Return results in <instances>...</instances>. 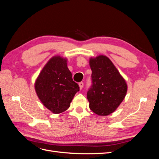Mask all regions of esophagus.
Wrapping results in <instances>:
<instances>
[{
    "label": "esophagus",
    "instance_id": "1",
    "mask_svg": "<svg viewBox=\"0 0 159 159\" xmlns=\"http://www.w3.org/2000/svg\"><path fill=\"white\" fill-rule=\"evenodd\" d=\"M79 86H80V89H81L83 88V86H84V83L82 82V81H81V82L79 83Z\"/></svg>",
    "mask_w": 159,
    "mask_h": 159
}]
</instances>
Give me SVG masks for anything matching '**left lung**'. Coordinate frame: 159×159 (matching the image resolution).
<instances>
[{"label": "left lung", "instance_id": "1", "mask_svg": "<svg viewBox=\"0 0 159 159\" xmlns=\"http://www.w3.org/2000/svg\"><path fill=\"white\" fill-rule=\"evenodd\" d=\"M91 86L87 93L90 109L95 114L106 116L114 112L125 97L127 85L107 56L90 58Z\"/></svg>", "mask_w": 159, "mask_h": 159}]
</instances>
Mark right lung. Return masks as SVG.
<instances>
[{
    "label": "right lung",
    "instance_id": "obj_1",
    "mask_svg": "<svg viewBox=\"0 0 159 159\" xmlns=\"http://www.w3.org/2000/svg\"><path fill=\"white\" fill-rule=\"evenodd\" d=\"M38 98L54 113L65 111L70 106L75 94L80 91L67 66V60L54 56L48 61L35 82Z\"/></svg>",
    "mask_w": 159,
    "mask_h": 159
}]
</instances>
